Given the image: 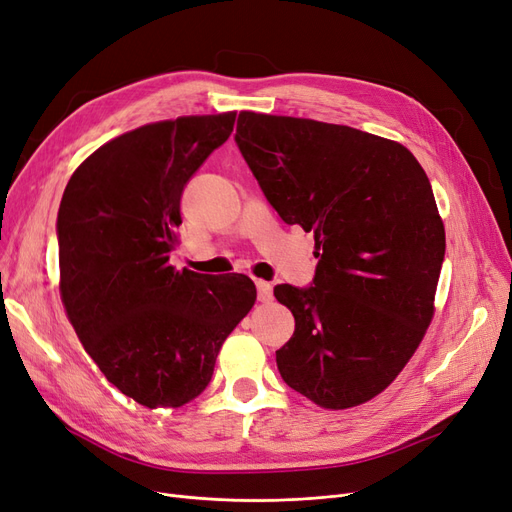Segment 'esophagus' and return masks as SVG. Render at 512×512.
Masks as SVG:
<instances>
[{
    "label": "esophagus",
    "instance_id": "1",
    "mask_svg": "<svg viewBox=\"0 0 512 512\" xmlns=\"http://www.w3.org/2000/svg\"><path fill=\"white\" fill-rule=\"evenodd\" d=\"M258 300L260 302H271L273 300V285L269 281H256Z\"/></svg>",
    "mask_w": 512,
    "mask_h": 512
}]
</instances>
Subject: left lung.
<instances>
[{"instance_id": "left-lung-1", "label": "left lung", "mask_w": 512, "mask_h": 512, "mask_svg": "<svg viewBox=\"0 0 512 512\" xmlns=\"http://www.w3.org/2000/svg\"><path fill=\"white\" fill-rule=\"evenodd\" d=\"M237 147L285 224L315 233L313 283H281L296 321L277 355L294 391L330 410L391 384L433 319L445 231L431 182L399 142L243 111Z\"/></svg>"}]
</instances>
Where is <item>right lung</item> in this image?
Wrapping results in <instances>:
<instances>
[{"label": "right lung", "instance_id": "obj_1", "mask_svg": "<svg viewBox=\"0 0 512 512\" xmlns=\"http://www.w3.org/2000/svg\"><path fill=\"white\" fill-rule=\"evenodd\" d=\"M235 115L178 117L121 134L81 163L60 201L69 321L105 378L149 410L206 391L222 342L256 300L245 275L170 267L182 191L229 140Z\"/></svg>", "mask_w": 512, "mask_h": 512}]
</instances>
